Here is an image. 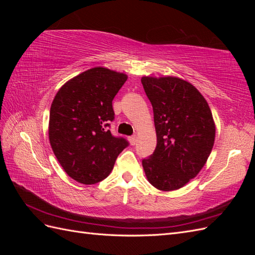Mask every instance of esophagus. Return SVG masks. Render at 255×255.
I'll list each match as a JSON object with an SVG mask.
<instances>
[{
  "mask_svg": "<svg viewBox=\"0 0 255 255\" xmlns=\"http://www.w3.org/2000/svg\"><path fill=\"white\" fill-rule=\"evenodd\" d=\"M128 141H129V143L132 144V145H135L136 142H137V137H136V135L129 136V137H128Z\"/></svg>",
  "mask_w": 255,
  "mask_h": 255,
  "instance_id": "1",
  "label": "esophagus"
}]
</instances>
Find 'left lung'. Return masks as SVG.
Wrapping results in <instances>:
<instances>
[{
    "label": "left lung",
    "instance_id": "obj_1",
    "mask_svg": "<svg viewBox=\"0 0 255 255\" xmlns=\"http://www.w3.org/2000/svg\"><path fill=\"white\" fill-rule=\"evenodd\" d=\"M154 113L157 143L142 159L146 179L160 190L183 187L200 172L215 140V123L206 100L177 78L141 79Z\"/></svg>",
    "mask_w": 255,
    "mask_h": 255
}]
</instances>
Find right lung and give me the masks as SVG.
Segmentation results:
<instances>
[{"label": "right lung", "mask_w": 255, "mask_h": 255, "mask_svg": "<svg viewBox=\"0 0 255 255\" xmlns=\"http://www.w3.org/2000/svg\"><path fill=\"white\" fill-rule=\"evenodd\" d=\"M128 76L97 67L68 81L50 110L49 138L54 154L69 176L82 184L104 180L128 145L114 136L113 100Z\"/></svg>", "instance_id": "1"}]
</instances>
